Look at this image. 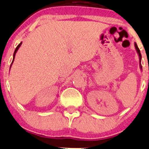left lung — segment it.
Returning <instances> with one entry per match:
<instances>
[{"label": "left lung", "instance_id": "8db88e82", "mask_svg": "<svg viewBox=\"0 0 149 149\" xmlns=\"http://www.w3.org/2000/svg\"><path fill=\"white\" fill-rule=\"evenodd\" d=\"M135 49H136V52L137 53V54H138V56H139V59H140V69H141V70H142V65H141V60H142V56H141L140 51V49H139V48H138V47H137L136 42H135Z\"/></svg>", "mask_w": 149, "mask_h": 149}]
</instances>
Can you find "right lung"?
<instances>
[{"mask_svg": "<svg viewBox=\"0 0 149 149\" xmlns=\"http://www.w3.org/2000/svg\"><path fill=\"white\" fill-rule=\"evenodd\" d=\"M21 45H22V42L20 43L19 45H18V46L16 47V49H15V51H14V55H13V61H12V64H11V65H10V68H11V67H12V64H13V63H14V58H15V56H16V52H17V51L18 50V49L20 48V47L21 46Z\"/></svg>", "mask_w": 149, "mask_h": 149, "instance_id": "obj_1", "label": "right lung"}]
</instances>
